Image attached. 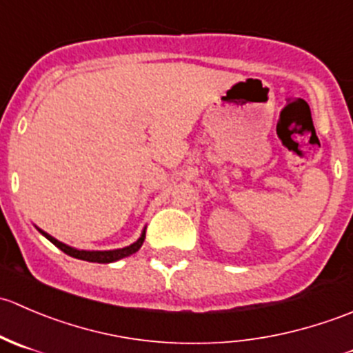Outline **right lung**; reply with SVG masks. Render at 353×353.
Listing matches in <instances>:
<instances>
[{"label": "right lung", "mask_w": 353, "mask_h": 353, "mask_svg": "<svg viewBox=\"0 0 353 353\" xmlns=\"http://www.w3.org/2000/svg\"><path fill=\"white\" fill-rule=\"evenodd\" d=\"M37 230L46 237V239L51 241L56 248H59L63 252H66L68 256H71V258H77V259H83V261H90V263H112V261H117V259L126 258V256H131L133 252H137L145 241V229H143L140 239L131 245H126V248L112 249V251H83V249H74V248H71V245H66L65 243H61V241H58V239H54L52 236H49V234L44 232V230H41V229H37Z\"/></svg>", "instance_id": "add662e5"}]
</instances>
